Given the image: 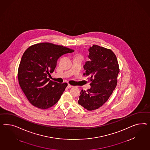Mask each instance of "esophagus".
<instances>
[{
	"instance_id": "obj_1",
	"label": "esophagus",
	"mask_w": 150,
	"mask_h": 150,
	"mask_svg": "<svg viewBox=\"0 0 150 150\" xmlns=\"http://www.w3.org/2000/svg\"><path fill=\"white\" fill-rule=\"evenodd\" d=\"M73 86L71 85H68V86H67V87H68V88H71Z\"/></svg>"
}]
</instances>
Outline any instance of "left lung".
Masks as SVG:
<instances>
[{
	"label": "left lung",
	"mask_w": 150,
	"mask_h": 150,
	"mask_svg": "<svg viewBox=\"0 0 150 150\" xmlns=\"http://www.w3.org/2000/svg\"><path fill=\"white\" fill-rule=\"evenodd\" d=\"M88 51L89 60L83 65V75L91 81V88L81 91L78 103L92 111L99 108L112 94L120 69L116 56L111 50L93 45Z\"/></svg>",
	"instance_id": "1"
}]
</instances>
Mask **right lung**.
I'll return each instance as SVG.
<instances>
[{
    "label": "right lung",
    "instance_id": "right-lung-1",
    "mask_svg": "<svg viewBox=\"0 0 150 150\" xmlns=\"http://www.w3.org/2000/svg\"><path fill=\"white\" fill-rule=\"evenodd\" d=\"M61 45L42 42L30 46L24 52L18 70L21 88L33 105L46 109L54 105L68 86L50 80L49 76L62 55L73 52Z\"/></svg>",
    "mask_w": 150,
    "mask_h": 150
}]
</instances>
